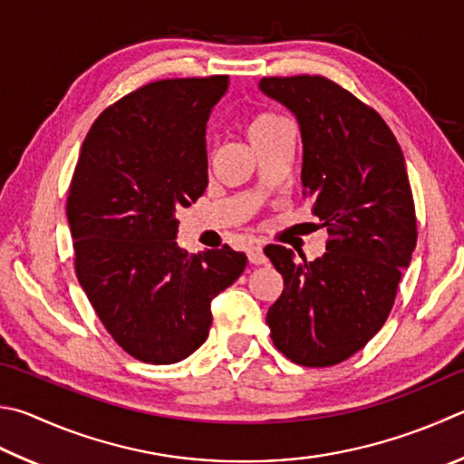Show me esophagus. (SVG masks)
I'll return each mask as SVG.
<instances>
[{
    "label": "esophagus",
    "instance_id": "obj_1",
    "mask_svg": "<svg viewBox=\"0 0 464 464\" xmlns=\"http://www.w3.org/2000/svg\"><path fill=\"white\" fill-rule=\"evenodd\" d=\"M247 257H249L251 264H256V266L267 264V257H266V254H264V247H261L259 243H256V246H251V247L247 249Z\"/></svg>",
    "mask_w": 464,
    "mask_h": 464
}]
</instances>
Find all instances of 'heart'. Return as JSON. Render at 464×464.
<instances>
[{"label":"heart","instance_id":"1","mask_svg":"<svg viewBox=\"0 0 464 464\" xmlns=\"http://www.w3.org/2000/svg\"><path fill=\"white\" fill-rule=\"evenodd\" d=\"M285 120H282V117L277 115H272V113H259V115H254L251 120L247 121L246 130H247V138L251 144H257L259 140H264L266 136H269L277 125H282Z\"/></svg>","mask_w":464,"mask_h":464}]
</instances>
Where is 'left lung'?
Listing matches in <instances>:
<instances>
[{"instance_id": "8db88e82", "label": "left lung", "mask_w": 464, "mask_h": 464, "mask_svg": "<svg viewBox=\"0 0 464 464\" xmlns=\"http://www.w3.org/2000/svg\"><path fill=\"white\" fill-rule=\"evenodd\" d=\"M259 91L296 117L302 197L331 235L314 261L266 247L284 276L266 320L290 361L328 367L363 349L383 326L416 249L406 160L379 113L333 81L269 77Z\"/></svg>"}]
</instances>
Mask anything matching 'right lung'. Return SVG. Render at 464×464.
Segmentation results:
<instances>
[{
  "mask_svg": "<svg viewBox=\"0 0 464 464\" xmlns=\"http://www.w3.org/2000/svg\"><path fill=\"white\" fill-rule=\"evenodd\" d=\"M229 77L156 81L92 123L66 200L74 267L115 343L170 365L207 341L210 302L247 257L229 246L188 254L176 208L207 188V121Z\"/></svg>",
  "mask_w": 464,
  "mask_h": 464,
  "instance_id": "add662e5",
  "label": "right lung"
}]
</instances>
